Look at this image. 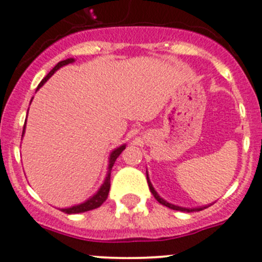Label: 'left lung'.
<instances>
[{"label":"left lung","instance_id":"obj_1","mask_svg":"<svg viewBox=\"0 0 262 262\" xmlns=\"http://www.w3.org/2000/svg\"><path fill=\"white\" fill-rule=\"evenodd\" d=\"M147 182H148V187H149V190H151V193H152V194H154V197H155V199H156L157 201L160 202V204H161V205H164V206H166V207H169V209H171V210H177V211H183V212H192V211H201V210L206 209V207H209V206H210V205H207V206H201V207H193V209H188V207H182V206H177V205L169 204V202H167V201H165V200L162 199L161 195H160L159 193H157L156 190H155L154 185H152L151 180H149V178H148V172H147Z\"/></svg>","mask_w":262,"mask_h":262}]
</instances>
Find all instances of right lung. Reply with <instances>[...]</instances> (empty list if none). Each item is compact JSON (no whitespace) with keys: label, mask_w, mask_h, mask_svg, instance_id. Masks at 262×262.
<instances>
[{"label":"right lung","mask_w":262,"mask_h":262,"mask_svg":"<svg viewBox=\"0 0 262 262\" xmlns=\"http://www.w3.org/2000/svg\"><path fill=\"white\" fill-rule=\"evenodd\" d=\"M74 61H75L74 58H72V57L67 58V60L60 61V62H58L57 65H56V67L53 68V69L51 70L47 75H46L45 79H42V82L38 84L37 91L39 90V88L42 87V85L45 84V83L47 82V80L50 79V78L52 77V75L55 74L58 69H60V68L65 67V65H68V63L74 62ZM30 102H32V101H30ZM25 125H27V120H25ZM25 125H24V128H23V137H24V133H25ZM125 147H126L125 143L121 144V146L116 147V148L110 154V157H108L107 174H106L105 180H103V183L101 184V187L98 188L97 192H96L93 195H91L90 199L85 200L84 202H82V204L74 205V206H70V207H65V209H60L61 211L65 212V214H79V212H85V211H90V210H95V209H97V207H100L101 205L106 201V199H107V195H108V190H110V175H111V170H113L114 164H115V161H116V159L119 157V155H120L121 152L125 149Z\"/></svg>","instance_id":"obj_1"}]
</instances>
